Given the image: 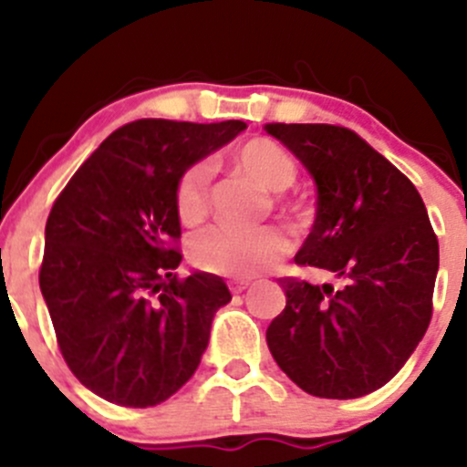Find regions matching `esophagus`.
<instances>
[{
    "label": "esophagus",
    "mask_w": 467,
    "mask_h": 467,
    "mask_svg": "<svg viewBox=\"0 0 467 467\" xmlns=\"http://www.w3.org/2000/svg\"><path fill=\"white\" fill-rule=\"evenodd\" d=\"M248 286H251V282H248V280L230 282V291H233V294H244V291H246Z\"/></svg>",
    "instance_id": "1"
}]
</instances>
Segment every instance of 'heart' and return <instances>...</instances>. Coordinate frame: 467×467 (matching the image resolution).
I'll return each instance as SVG.
<instances>
[{"instance_id": "1", "label": "heart", "mask_w": 467, "mask_h": 467, "mask_svg": "<svg viewBox=\"0 0 467 467\" xmlns=\"http://www.w3.org/2000/svg\"><path fill=\"white\" fill-rule=\"evenodd\" d=\"M230 162L251 178L264 192H285L296 178V162L280 144L255 138L242 144ZM210 169L196 162L181 173L176 182V212L182 223H199L210 203ZM291 242L275 225L262 228H234L214 225L196 234L192 242V257L201 268L230 277H251L275 266L289 253Z\"/></svg>"}]
</instances>
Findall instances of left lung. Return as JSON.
I'll return each mask as SVG.
<instances>
[{"label":"left lung","instance_id":"left-lung-1","mask_svg":"<svg viewBox=\"0 0 467 467\" xmlns=\"http://www.w3.org/2000/svg\"><path fill=\"white\" fill-rule=\"evenodd\" d=\"M317 185V219L296 262L337 285L280 280L286 307L266 343L294 384L317 398L352 400L395 378L425 337L438 239L404 173L352 130L266 124Z\"/></svg>","mask_w":467,"mask_h":467}]
</instances>
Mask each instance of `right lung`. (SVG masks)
Wrapping results in <instances>:
<instances>
[{
	"instance_id": "obj_1",
	"label": "right lung",
	"mask_w": 467,
	"mask_h": 467,
	"mask_svg": "<svg viewBox=\"0 0 467 467\" xmlns=\"http://www.w3.org/2000/svg\"><path fill=\"white\" fill-rule=\"evenodd\" d=\"M244 121L138 119L117 129L56 199L45 228L40 291L60 352L86 389L121 407H155L199 368L223 277L182 255L176 182L233 142Z\"/></svg>"
}]
</instances>
